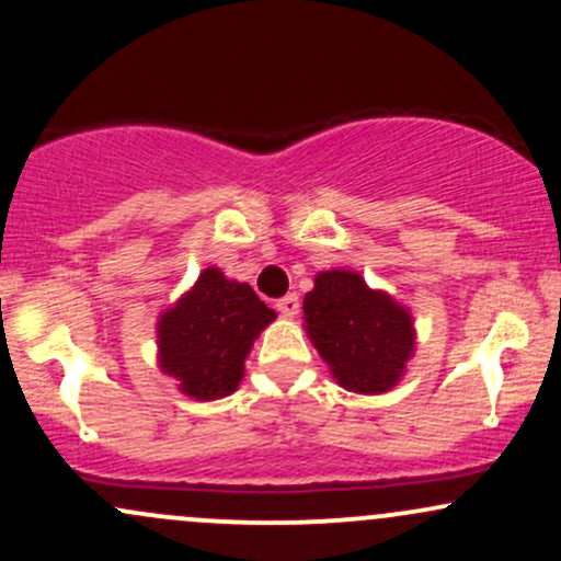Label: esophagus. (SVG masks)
Wrapping results in <instances>:
<instances>
[{
  "label": "esophagus",
  "mask_w": 561,
  "mask_h": 561,
  "mask_svg": "<svg viewBox=\"0 0 561 561\" xmlns=\"http://www.w3.org/2000/svg\"><path fill=\"white\" fill-rule=\"evenodd\" d=\"M276 311L282 313V317H298V311H300V300H298V295L295 293H289V295H285V298H279L276 300Z\"/></svg>",
  "instance_id": "esophagus-1"
}]
</instances>
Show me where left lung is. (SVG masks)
Instances as JSON below:
<instances>
[{
	"mask_svg": "<svg viewBox=\"0 0 561 561\" xmlns=\"http://www.w3.org/2000/svg\"><path fill=\"white\" fill-rule=\"evenodd\" d=\"M302 330L334 382L358 396L396 388L416 351L409 308L351 268L313 276V289L302 298Z\"/></svg>",
	"mask_w": 561,
	"mask_h": 561,
	"instance_id": "left-lung-1",
	"label": "left lung"
}]
</instances>
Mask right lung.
<instances>
[{"label": "right lung", "mask_w": 561, "mask_h": 561, "mask_svg": "<svg viewBox=\"0 0 561 561\" xmlns=\"http://www.w3.org/2000/svg\"><path fill=\"white\" fill-rule=\"evenodd\" d=\"M276 319L248 282L208 266L156 324L158 369L195 401H218L240 388L244 358Z\"/></svg>", "instance_id": "obj_1"}]
</instances>
